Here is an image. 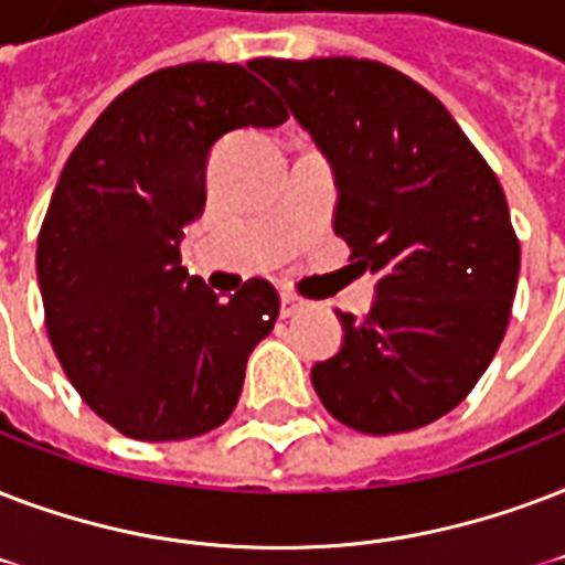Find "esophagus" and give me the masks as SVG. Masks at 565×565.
Returning a JSON list of instances; mask_svg holds the SVG:
<instances>
[{"label": "esophagus", "mask_w": 565, "mask_h": 565, "mask_svg": "<svg viewBox=\"0 0 565 565\" xmlns=\"http://www.w3.org/2000/svg\"><path fill=\"white\" fill-rule=\"evenodd\" d=\"M279 300H282V309H279V312H282V318H291V315H297L306 306L303 297H297L295 291H282V295H279Z\"/></svg>", "instance_id": "obj_1"}]
</instances>
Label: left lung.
<instances>
[{"label": "left lung", "instance_id": "left-lung-1", "mask_svg": "<svg viewBox=\"0 0 565 565\" xmlns=\"http://www.w3.org/2000/svg\"><path fill=\"white\" fill-rule=\"evenodd\" d=\"M256 70L332 164V230L377 277L342 351L312 365L332 418L404 433L462 404L504 339L519 238L504 188L436 96L369 58H262Z\"/></svg>", "mask_w": 565, "mask_h": 565}]
</instances>
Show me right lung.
Masks as SVG:
<instances>
[{
  "mask_svg": "<svg viewBox=\"0 0 565 565\" xmlns=\"http://www.w3.org/2000/svg\"><path fill=\"white\" fill-rule=\"evenodd\" d=\"M286 120L242 64H179L117 96L61 170L38 235L46 332L82 401L129 439H194L238 404L277 288L256 277L221 300L179 244L203 214L214 141Z\"/></svg>",
  "mask_w": 565,
  "mask_h": 565,
  "instance_id": "add662e5",
  "label": "right lung"
}]
</instances>
